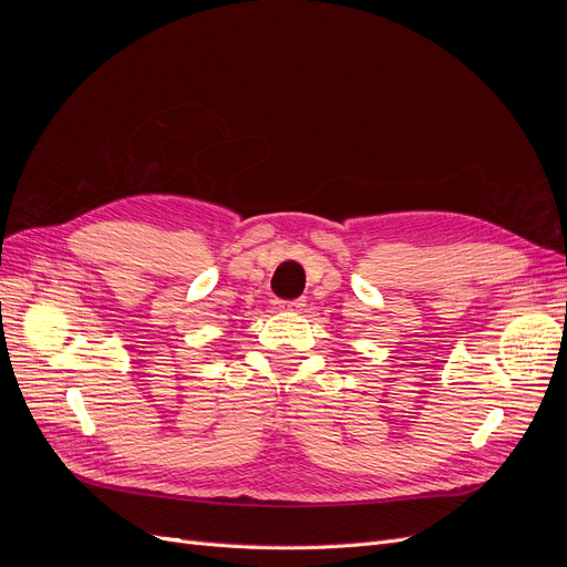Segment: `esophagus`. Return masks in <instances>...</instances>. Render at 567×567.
I'll return each instance as SVG.
<instances>
[{"instance_id": "obj_1", "label": "esophagus", "mask_w": 567, "mask_h": 567, "mask_svg": "<svg viewBox=\"0 0 567 567\" xmlns=\"http://www.w3.org/2000/svg\"><path fill=\"white\" fill-rule=\"evenodd\" d=\"M305 307V300L300 298V300H279L277 302V310L279 312H300Z\"/></svg>"}]
</instances>
